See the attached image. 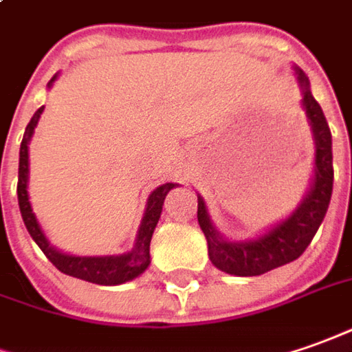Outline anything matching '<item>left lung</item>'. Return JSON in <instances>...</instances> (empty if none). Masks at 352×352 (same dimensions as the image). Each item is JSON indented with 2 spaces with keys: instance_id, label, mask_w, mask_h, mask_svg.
I'll use <instances>...</instances> for the list:
<instances>
[{
  "instance_id": "left-lung-1",
  "label": "left lung",
  "mask_w": 352,
  "mask_h": 352,
  "mask_svg": "<svg viewBox=\"0 0 352 352\" xmlns=\"http://www.w3.org/2000/svg\"><path fill=\"white\" fill-rule=\"evenodd\" d=\"M296 78L302 86V106L312 125L316 140V169L312 188L302 200V204L289 216L283 223L274 227L264 236L248 243H229L223 241L208 216L206 204L198 196V223L208 241L210 260L221 272L231 276L250 277L262 276L270 270L285 266L300 256L310 241L316 235L318 227L324 221L331 190H333V154H331V131L327 126L322 107L310 92L308 76L296 69Z\"/></svg>"
}]
</instances>
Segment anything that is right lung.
<instances>
[{
	"label": "right lung",
	"instance_id": "right-lung-1",
	"mask_svg": "<svg viewBox=\"0 0 352 352\" xmlns=\"http://www.w3.org/2000/svg\"><path fill=\"white\" fill-rule=\"evenodd\" d=\"M56 80V76L50 80V85ZM40 107L36 111L30 123L26 125L25 136L21 142V152H19V183H16V196H19V208H21V216L25 221L26 229L30 236L34 239V243L44 252L47 260L54 266L63 272L67 276L78 277L90 283H98V285H119L138 277L144 272L148 264H150V241H152V233L157 226V219L162 214V206L166 195L173 188V183H166V185L157 186L156 190L148 198V206H146V214L142 217V223L138 229V236H136L135 248L126 254H119V256H69L56 250L54 246H50L47 239H45L42 227L38 226L34 212L28 202V190H26V183H28V142L30 136L34 133V126L38 119L42 116Z\"/></svg>",
	"mask_w": 352,
	"mask_h": 352
}]
</instances>
